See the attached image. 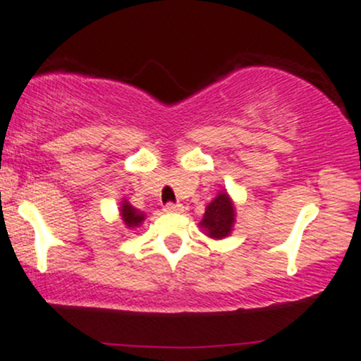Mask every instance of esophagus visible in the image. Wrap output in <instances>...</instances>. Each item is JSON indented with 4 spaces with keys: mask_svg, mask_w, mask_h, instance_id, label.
Returning <instances> with one entry per match:
<instances>
[{
    "mask_svg": "<svg viewBox=\"0 0 361 361\" xmlns=\"http://www.w3.org/2000/svg\"><path fill=\"white\" fill-rule=\"evenodd\" d=\"M162 211L164 212H183V205L181 204H166Z\"/></svg>",
    "mask_w": 361,
    "mask_h": 361,
    "instance_id": "34e87169",
    "label": "esophagus"
}]
</instances>
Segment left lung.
I'll return each mask as SVG.
<instances>
[{"label":"left lung","mask_w":361,"mask_h":361,"mask_svg":"<svg viewBox=\"0 0 361 361\" xmlns=\"http://www.w3.org/2000/svg\"><path fill=\"white\" fill-rule=\"evenodd\" d=\"M236 221V207L229 193L221 190L211 204L205 207L204 217L199 223L200 229L205 236L212 240L228 238L233 233Z\"/></svg>","instance_id":"obj_1"}]
</instances>
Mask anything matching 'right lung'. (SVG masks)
Here are the masks:
<instances>
[{
    "instance_id": "1",
    "label": "right lung",
    "mask_w": 361,
    "mask_h": 361,
    "mask_svg": "<svg viewBox=\"0 0 361 361\" xmlns=\"http://www.w3.org/2000/svg\"><path fill=\"white\" fill-rule=\"evenodd\" d=\"M120 217L128 229L138 228V226H142V223L145 221V214L133 207L126 199H123L120 202Z\"/></svg>"
}]
</instances>
